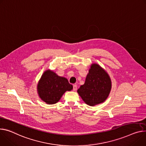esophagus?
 <instances>
[{
	"label": "esophagus",
	"mask_w": 146,
	"mask_h": 146,
	"mask_svg": "<svg viewBox=\"0 0 146 146\" xmlns=\"http://www.w3.org/2000/svg\"><path fill=\"white\" fill-rule=\"evenodd\" d=\"M77 85L76 84H74L73 85V91H76L77 90Z\"/></svg>",
	"instance_id": "1"
}]
</instances>
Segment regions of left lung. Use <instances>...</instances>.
<instances>
[{
    "label": "left lung",
    "mask_w": 146,
    "mask_h": 146,
    "mask_svg": "<svg viewBox=\"0 0 146 146\" xmlns=\"http://www.w3.org/2000/svg\"><path fill=\"white\" fill-rule=\"evenodd\" d=\"M112 88L111 78L97 63H92L85 83L77 90L83 101L90 106L104 102L108 97Z\"/></svg>",
    "instance_id": "obj_1"
}]
</instances>
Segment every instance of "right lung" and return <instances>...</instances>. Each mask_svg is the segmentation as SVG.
Here are the masks:
<instances>
[{"label":"right lung","instance_id":"add662e5","mask_svg":"<svg viewBox=\"0 0 146 146\" xmlns=\"http://www.w3.org/2000/svg\"><path fill=\"white\" fill-rule=\"evenodd\" d=\"M72 89L73 86L67 78L49 69L44 72L37 85L39 97L49 105L57 103L66 91Z\"/></svg>","mask_w":146,"mask_h":146}]
</instances>
